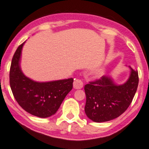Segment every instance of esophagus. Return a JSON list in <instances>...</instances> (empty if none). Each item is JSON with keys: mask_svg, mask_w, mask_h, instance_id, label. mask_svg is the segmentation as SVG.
Instances as JSON below:
<instances>
[{"mask_svg": "<svg viewBox=\"0 0 149 149\" xmlns=\"http://www.w3.org/2000/svg\"><path fill=\"white\" fill-rule=\"evenodd\" d=\"M83 81L81 79H75L73 83V87L75 89H81L83 87Z\"/></svg>", "mask_w": 149, "mask_h": 149, "instance_id": "obj_1", "label": "esophagus"}]
</instances>
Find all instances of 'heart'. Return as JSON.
Here are the masks:
<instances>
[{"mask_svg":"<svg viewBox=\"0 0 149 149\" xmlns=\"http://www.w3.org/2000/svg\"><path fill=\"white\" fill-rule=\"evenodd\" d=\"M102 74H103V72H101V71L97 72H96V74H95L97 77H100L102 76Z\"/></svg>","mask_w":149,"mask_h":149,"instance_id":"heart-1","label":"heart"}]
</instances>
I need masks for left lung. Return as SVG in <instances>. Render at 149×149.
Wrapping results in <instances>:
<instances>
[{"instance_id": "left-lung-1", "label": "left lung", "mask_w": 149, "mask_h": 149, "mask_svg": "<svg viewBox=\"0 0 149 149\" xmlns=\"http://www.w3.org/2000/svg\"><path fill=\"white\" fill-rule=\"evenodd\" d=\"M130 74L125 83L117 85L107 75L85 85L86 102L85 113L96 123L109 121L125 112L137 91L139 77L137 70L130 66Z\"/></svg>"}]
</instances>
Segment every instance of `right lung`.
<instances>
[{
    "label": "right lung",
    "instance_id": "obj_1",
    "mask_svg": "<svg viewBox=\"0 0 149 149\" xmlns=\"http://www.w3.org/2000/svg\"><path fill=\"white\" fill-rule=\"evenodd\" d=\"M24 43L19 45L12 58L10 84L18 104L28 113L40 118L55 114L65 96L72 89L73 79L38 82L26 77L20 67Z\"/></svg>",
    "mask_w": 149,
    "mask_h": 149
}]
</instances>
